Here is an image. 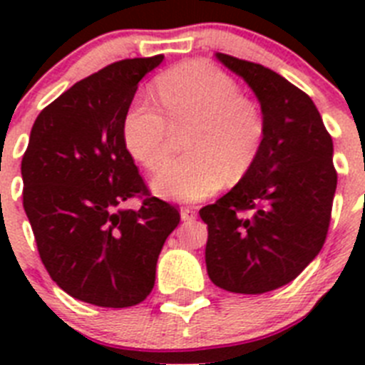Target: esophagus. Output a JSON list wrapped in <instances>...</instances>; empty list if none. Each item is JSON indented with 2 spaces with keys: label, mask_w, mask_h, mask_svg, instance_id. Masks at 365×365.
<instances>
[{
  "label": "esophagus",
  "mask_w": 365,
  "mask_h": 365,
  "mask_svg": "<svg viewBox=\"0 0 365 365\" xmlns=\"http://www.w3.org/2000/svg\"><path fill=\"white\" fill-rule=\"evenodd\" d=\"M195 217H197V210H195V208H192V206L180 208V219H182V221H193Z\"/></svg>",
  "instance_id": "obj_1"
}]
</instances>
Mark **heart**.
Instances as JSON below:
<instances>
[{"label": "heart", "instance_id": "obj_1", "mask_svg": "<svg viewBox=\"0 0 365 365\" xmlns=\"http://www.w3.org/2000/svg\"><path fill=\"white\" fill-rule=\"evenodd\" d=\"M155 91L165 111L150 98L133 102L124 117V143L138 164L157 172L170 157L175 130L190 128L188 155L155 177L160 197L201 201L252 168L265 138V117L254 100L241 96L232 76L195 60L160 74Z\"/></svg>", "mask_w": 365, "mask_h": 365}]
</instances>
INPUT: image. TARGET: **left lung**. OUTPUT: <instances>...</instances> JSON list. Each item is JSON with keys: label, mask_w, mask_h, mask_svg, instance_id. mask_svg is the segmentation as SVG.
I'll list each match as a JSON object with an SVG mask.
<instances>
[{"label": "left lung", "mask_w": 365, "mask_h": 365, "mask_svg": "<svg viewBox=\"0 0 365 365\" xmlns=\"http://www.w3.org/2000/svg\"><path fill=\"white\" fill-rule=\"evenodd\" d=\"M215 56L257 96L265 138L243 179L199 210L208 225L206 270L225 291L263 294L298 278L324 247L338 179L333 138L311 96L282 74Z\"/></svg>", "instance_id": "obj_1"}]
</instances>
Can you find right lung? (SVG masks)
I'll return each mask as SVG.
<instances>
[{
	"instance_id": "obj_1",
	"label": "right lung",
	"mask_w": 365,
	"mask_h": 365,
	"mask_svg": "<svg viewBox=\"0 0 365 365\" xmlns=\"http://www.w3.org/2000/svg\"><path fill=\"white\" fill-rule=\"evenodd\" d=\"M164 60H120L74 83L38 115L21 160L24 208L41 263L80 302L122 309L144 302L180 215L153 197L124 143L138 82ZM140 197L138 211H122Z\"/></svg>"
}]
</instances>
